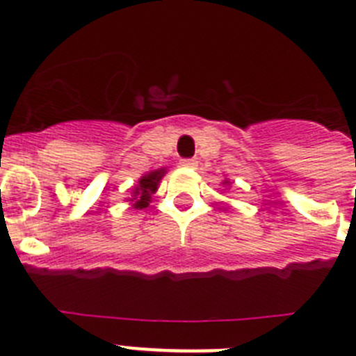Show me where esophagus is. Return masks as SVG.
<instances>
[{
    "mask_svg": "<svg viewBox=\"0 0 356 356\" xmlns=\"http://www.w3.org/2000/svg\"><path fill=\"white\" fill-rule=\"evenodd\" d=\"M180 165H181V168H196L197 162L194 159H184L180 162Z\"/></svg>",
    "mask_w": 356,
    "mask_h": 356,
    "instance_id": "esophagus-1",
    "label": "esophagus"
}]
</instances>
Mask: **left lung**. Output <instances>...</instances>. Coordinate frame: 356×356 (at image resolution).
<instances>
[{
	"mask_svg": "<svg viewBox=\"0 0 356 356\" xmlns=\"http://www.w3.org/2000/svg\"><path fill=\"white\" fill-rule=\"evenodd\" d=\"M222 185H225V187H226V188H228V187H229V185H232V184H229V180H222Z\"/></svg>",
	"mask_w": 356,
	"mask_h": 356,
	"instance_id": "8db88e82",
	"label": "left lung"
}]
</instances>
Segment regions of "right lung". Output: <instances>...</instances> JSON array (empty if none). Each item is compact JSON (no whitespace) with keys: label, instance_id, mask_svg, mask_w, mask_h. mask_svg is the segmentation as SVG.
I'll list each match as a JSON object with an SVG mask.
<instances>
[{"label":"right lung","instance_id":"1","mask_svg":"<svg viewBox=\"0 0 356 356\" xmlns=\"http://www.w3.org/2000/svg\"><path fill=\"white\" fill-rule=\"evenodd\" d=\"M168 169L160 168L155 169V171H149L146 175H143L137 181L134 188H131V196L127 197V201H130L131 209L135 210H143L146 207H149L151 203V196L156 193V188H159L160 180H162L163 176H165Z\"/></svg>","mask_w":356,"mask_h":356}]
</instances>
